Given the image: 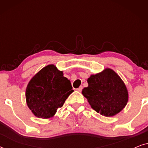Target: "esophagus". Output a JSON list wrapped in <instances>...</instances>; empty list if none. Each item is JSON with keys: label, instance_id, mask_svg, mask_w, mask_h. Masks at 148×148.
Returning a JSON list of instances; mask_svg holds the SVG:
<instances>
[{"label": "esophagus", "instance_id": "1", "mask_svg": "<svg viewBox=\"0 0 148 148\" xmlns=\"http://www.w3.org/2000/svg\"><path fill=\"white\" fill-rule=\"evenodd\" d=\"M82 89H83V86H81L79 88H77V90L78 91V92H82Z\"/></svg>", "mask_w": 148, "mask_h": 148}]
</instances>
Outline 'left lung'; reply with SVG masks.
I'll return each mask as SVG.
<instances>
[{
	"instance_id": "obj_1",
	"label": "left lung",
	"mask_w": 148,
	"mask_h": 148,
	"mask_svg": "<svg viewBox=\"0 0 148 148\" xmlns=\"http://www.w3.org/2000/svg\"><path fill=\"white\" fill-rule=\"evenodd\" d=\"M88 87L82 94L92 108L105 116L116 114L126 106L128 92L122 79L110 69L88 79Z\"/></svg>"
}]
</instances>
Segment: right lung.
<instances>
[{
	"instance_id": "add662e5",
	"label": "right lung",
	"mask_w": 148,
	"mask_h": 148,
	"mask_svg": "<svg viewBox=\"0 0 148 148\" xmlns=\"http://www.w3.org/2000/svg\"><path fill=\"white\" fill-rule=\"evenodd\" d=\"M70 81L53 64L40 70L30 80L26 89L29 108L39 118L48 119L63 106L73 92Z\"/></svg>"
}]
</instances>
